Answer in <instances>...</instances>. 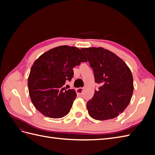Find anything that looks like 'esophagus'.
Here are the masks:
<instances>
[{
  "label": "esophagus",
  "instance_id": "obj_1",
  "mask_svg": "<svg viewBox=\"0 0 155 155\" xmlns=\"http://www.w3.org/2000/svg\"><path fill=\"white\" fill-rule=\"evenodd\" d=\"M83 88H81V87L78 88H77L76 92H77L78 94H81L82 92H83Z\"/></svg>",
  "mask_w": 155,
  "mask_h": 155
}]
</instances>
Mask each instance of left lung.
I'll list each match as a JSON object with an SVG mask.
<instances>
[{"instance_id": "left-lung-1", "label": "left lung", "mask_w": 155, "mask_h": 155, "mask_svg": "<svg viewBox=\"0 0 155 155\" xmlns=\"http://www.w3.org/2000/svg\"><path fill=\"white\" fill-rule=\"evenodd\" d=\"M100 84L87 104L88 112L97 120L112 119L122 113L133 96L134 85L130 70L124 61L101 47L81 48Z\"/></svg>"}]
</instances>
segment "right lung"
<instances>
[{"label": "right lung", "mask_w": 155, "mask_h": 155, "mask_svg": "<svg viewBox=\"0 0 155 155\" xmlns=\"http://www.w3.org/2000/svg\"><path fill=\"white\" fill-rule=\"evenodd\" d=\"M86 61L80 49L66 45L39 56L32 64L28 79L29 94L36 109L51 118L66 116L77 95L74 89L66 90L64 85L73 78V68Z\"/></svg>", "instance_id": "right-lung-1"}]
</instances>
